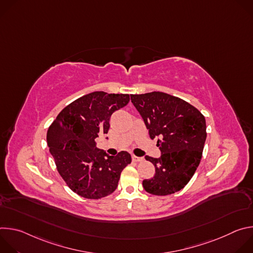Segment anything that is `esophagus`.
I'll list each match as a JSON object with an SVG mask.
<instances>
[{"label": "esophagus", "instance_id": "34e87169", "mask_svg": "<svg viewBox=\"0 0 253 253\" xmlns=\"http://www.w3.org/2000/svg\"><path fill=\"white\" fill-rule=\"evenodd\" d=\"M132 160L134 162H143L144 158L143 157H137V156H132Z\"/></svg>", "mask_w": 253, "mask_h": 253}]
</instances>
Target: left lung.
Returning <instances> with one entry per match:
<instances>
[{
    "instance_id": "1",
    "label": "left lung",
    "mask_w": 253,
    "mask_h": 253,
    "mask_svg": "<svg viewBox=\"0 0 253 253\" xmlns=\"http://www.w3.org/2000/svg\"><path fill=\"white\" fill-rule=\"evenodd\" d=\"M131 101L145 122L150 138L159 137L161 157H145L155 166V175L143 180L144 189L158 196L181 190L202 157L207 135L205 117L188 102L163 92L131 95Z\"/></svg>"
}]
</instances>
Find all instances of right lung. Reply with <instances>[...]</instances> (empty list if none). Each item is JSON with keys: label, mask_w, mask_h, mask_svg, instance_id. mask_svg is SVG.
Masks as SVG:
<instances>
[{"label": "right lung", "mask_w": 253, "mask_h": 253, "mask_svg": "<svg viewBox=\"0 0 253 253\" xmlns=\"http://www.w3.org/2000/svg\"><path fill=\"white\" fill-rule=\"evenodd\" d=\"M129 100L128 94L92 92L66 106L50 125V152L59 174L76 194L100 199L116 190L131 155L121 151L109 156L96 147L95 139L108 133L111 115Z\"/></svg>", "instance_id": "obj_1"}]
</instances>
